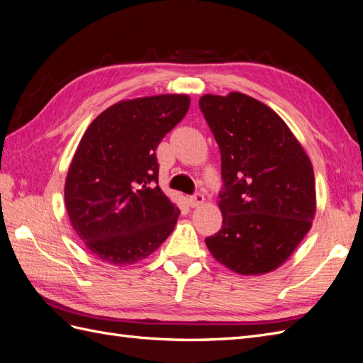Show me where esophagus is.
Returning a JSON list of instances; mask_svg holds the SVG:
<instances>
[{
	"mask_svg": "<svg viewBox=\"0 0 363 363\" xmlns=\"http://www.w3.org/2000/svg\"><path fill=\"white\" fill-rule=\"evenodd\" d=\"M203 201H206V198H203L202 193H194L193 196L189 198V202H190L191 207H199V206H202Z\"/></svg>",
	"mask_w": 363,
	"mask_h": 363,
	"instance_id": "obj_1",
	"label": "esophagus"
}]
</instances>
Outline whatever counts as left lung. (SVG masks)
I'll return each instance as SVG.
<instances>
[{
  "label": "left lung",
  "mask_w": 363,
  "mask_h": 363,
  "mask_svg": "<svg viewBox=\"0 0 363 363\" xmlns=\"http://www.w3.org/2000/svg\"><path fill=\"white\" fill-rule=\"evenodd\" d=\"M199 107L220 152L222 228L206 239L239 274L282 265L311 228L314 172L291 130L264 102L239 91L203 95Z\"/></svg>",
  "instance_id": "left-lung-1"
}]
</instances>
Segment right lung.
I'll list each match as a JSON object with an SVG mask.
<instances>
[{"instance_id":"1","label":"right lung","mask_w":363,"mask_h":363,"mask_svg":"<svg viewBox=\"0 0 363 363\" xmlns=\"http://www.w3.org/2000/svg\"><path fill=\"white\" fill-rule=\"evenodd\" d=\"M190 107L187 95L121 101L81 138L64 201L72 227L110 264H135L170 236L179 208L157 185L156 148Z\"/></svg>"}]
</instances>
